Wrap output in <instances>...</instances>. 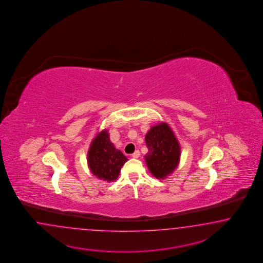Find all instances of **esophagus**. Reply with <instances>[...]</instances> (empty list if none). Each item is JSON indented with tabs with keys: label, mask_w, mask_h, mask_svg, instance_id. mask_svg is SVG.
Wrapping results in <instances>:
<instances>
[{
	"label": "esophagus",
	"mask_w": 263,
	"mask_h": 263,
	"mask_svg": "<svg viewBox=\"0 0 263 263\" xmlns=\"http://www.w3.org/2000/svg\"><path fill=\"white\" fill-rule=\"evenodd\" d=\"M132 157L135 158V159L139 158V157H140V152H139V151H136V152L132 154Z\"/></svg>",
	"instance_id": "obj_1"
}]
</instances>
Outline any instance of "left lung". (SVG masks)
<instances>
[{
  "label": "left lung",
  "mask_w": 263,
  "mask_h": 263,
  "mask_svg": "<svg viewBox=\"0 0 263 263\" xmlns=\"http://www.w3.org/2000/svg\"><path fill=\"white\" fill-rule=\"evenodd\" d=\"M145 163L154 177L164 179L179 164L180 145L166 122L152 126L145 135Z\"/></svg>",
  "instance_id": "obj_1"
}]
</instances>
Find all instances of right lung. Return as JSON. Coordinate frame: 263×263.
I'll list each match as a JSON object with an SVG mask.
<instances>
[{"label":"right lung","instance_id":"1","mask_svg":"<svg viewBox=\"0 0 263 263\" xmlns=\"http://www.w3.org/2000/svg\"><path fill=\"white\" fill-rule=\"evenodd\" d=\"M122 152L110 141L108 130H102L95 137L88 152V165L97 178L108 182L116 180L120 168L127 162Z\"/></svg>","mask_w":263,"mask_h":263}]
</instances>
